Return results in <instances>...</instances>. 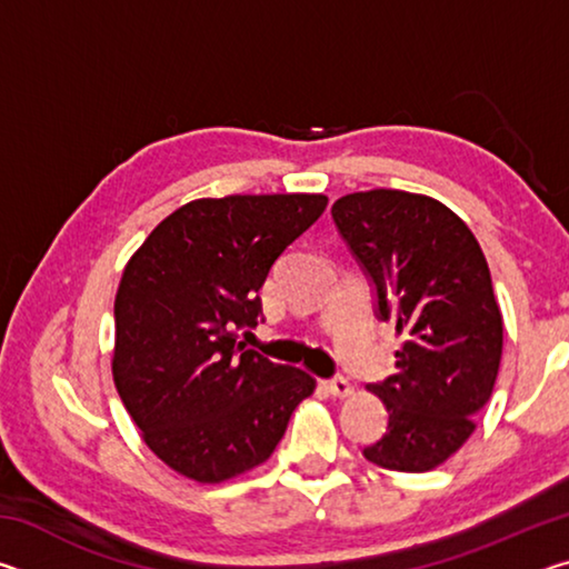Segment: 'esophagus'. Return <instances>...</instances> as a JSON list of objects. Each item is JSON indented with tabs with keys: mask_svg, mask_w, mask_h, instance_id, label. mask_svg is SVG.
I'll return each instance as SVG.
<instances>
[{
	"mask_svg": "<svg viewBox=\"0 0 569 569\" xmlns=\"http://www.w3.org/2000/svg\"><path fill=\"white\" fill-rule=\"evenodd\" d=\"M326 391H329L331 397H336V399H346V397H351L353 387L343 377H336L331 381H326Z\"/></svg>",
	"mask_w": 569,
	"mask_h": 569,
	"instance_id": "1",
	"label": "esophagus"
}]
</instances>
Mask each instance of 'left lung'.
<instances>
[{"label": "left lung", "instance_id": "left-lung-1", "mask_svg": "<svg viewBox=\"0 0 569 569\" xmlns=\"http://www.w3.org/2000/svg\"><path fill=\"white\" fill-rule=\"evenodd\" d=\"M331 216L377 286L379 319L397 321L401 336L393 373L369 387L389 411L387 435L363 457L393 471H429L477 429L502 361L487 258L455 210L419 192H351Z\"/></svg>", "mask_w": 569, "mask_h": 569}]
</instances>
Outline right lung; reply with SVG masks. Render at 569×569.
Instances as JSON below:
<instances>
[{
    "label": "right lung",
    "mask_w": 569,
    "mask_h": 569,
    "mask_svg": "<svg viewBox=\"0 0 569 569\" xmlns=\"http://www.w3.org/2000/svg\"><path fill=\"white\" fill-rule=\"evenodd\" d=\"M319 192L190 200L146 238L114 296L112 379L142 441L200 485L256 469L316 389L238 343L276 258L321 218Z\"/></svg>",
    "instance_id": "obj_1"
}]
</instances>
